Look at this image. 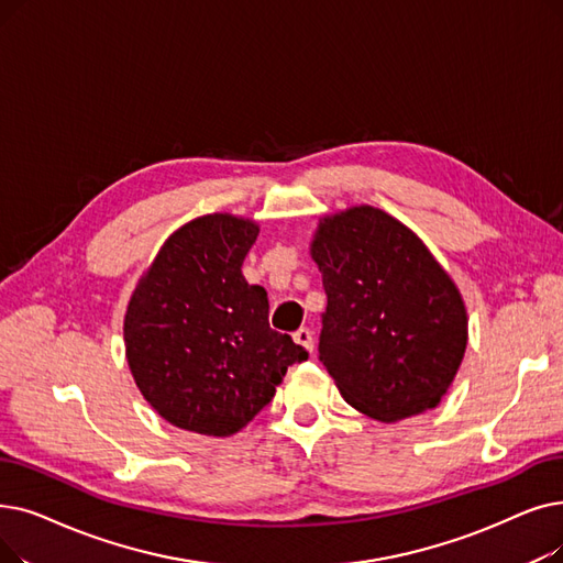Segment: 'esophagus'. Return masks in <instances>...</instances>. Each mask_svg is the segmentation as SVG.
<instances>
[{
    "label": "esophagus",
    "mask_w": 563,
    "mask_h": 563,
    "mask_svg": "<svg viewBox=\"0 0 563 563\" xmlns=\"http://www.w3.org/2000/svg\"><path fill=\"white\" fill-rule=\"evenodd\" d=\"M295 342H297V345L306 347L308 352H312V347H314V342H312V331H310V329H306V327H301L299 331H295Z\"/></svg>",
    "instance_id": "34e87169"
}]
</instances>
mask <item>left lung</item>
<instances>
[{
    "mask_svg": "<svg viewBox=\"0 0 563 563\" xmlns=\"http://www.w3.org/2000/svg\"><path fill=\"white\" fill-rule=\"evenodd\" d=\"M310 255L327 291L320 361L340 396L384 423L437 407L467 350V310L426 243L361 205L322 218Z\"/></svg>",
    "mask_w": 563,
    "mask_h": 563,
    "instance_id": "1",
    "label": "left lung"
}]
</instances>
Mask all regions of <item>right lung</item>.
<instances>
[{"label": "right lung", "mask_w": 563, "mask_h": 563, "mask_svg": "<svg viewBox=\"0 0 563 563\" xmlns=\"http://www.w3.org/2000/svg\"><path fill=\"white\" fill-rule=\"evenodd\" d=\"M257 223L209 213L163 243L124 317L129 368L144 400L181 430L230 437L272 402L308 352L268 327V299L241 264Z\"/></svg>", "instance_id": "obj_1"}]
</instances>
